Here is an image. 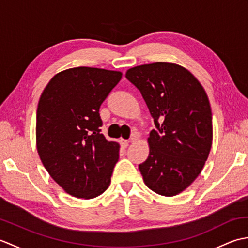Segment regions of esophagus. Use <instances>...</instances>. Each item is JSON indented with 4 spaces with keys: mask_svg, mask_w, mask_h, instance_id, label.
Returning a JSON list of instances; mask_svg holds the SVG:
<instances>
[{
    "mask_svg": "<svg viewBox=\"0 0 248 248\" xmlns=\"http://www.w3.org/2000/svg\"><path fill=\"white\" fill-rule=\"evenodd\" d=\"M132 140H135V139H134V138H132ZM121 145H123V147H124V148H127V147L129 146V140H121Z\"/></svg>",
    "mask_w": 248,
    "mask_h": 248,
    "instance_id": "esophagus-1",
    "label": "esophagus"
}]
</instances>
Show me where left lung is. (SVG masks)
Wrapping results in <instances>:
<instances>
[{
  "label": "left lung",
  "mask_w": 248,
  "mask_h": 248,
  "mask_svg": "<svg viewBox=\"0 0 248 248\" xmlns=\"http://www.w3.org/2000/svg\"><path fill=\"white\" fill-rule=\"evenodd\" d=\"M125 78L139 88L155 125L149 155L139 165L144 182L156 194L175 196L199 176L211 150L207 93L191 72L171 62L136 66Z\"/></svg>",
  "instance_id": "left-lung-1"
}]
</instances>
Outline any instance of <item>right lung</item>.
Returning <instances> with one entry per match:
<instances>
[{
	"instance_id": "right-lung-1",
	"label": "right lung",
	"mask_w": 248,
	"mask_h": 248,
	"mask_svg": "<svg viewBox=\"0 0 248 248\" xmlns=\"http://www.w3.org/2000/svg\"><path fill=\"white\" fill-rule=\"evenodd\" d=\"M123 73L77 67L51 78L36 116L37 151L52 179L66 193L91 199L107 191L119 144L101 134L99 108Z\"/></svg>"
}]
</instances>
